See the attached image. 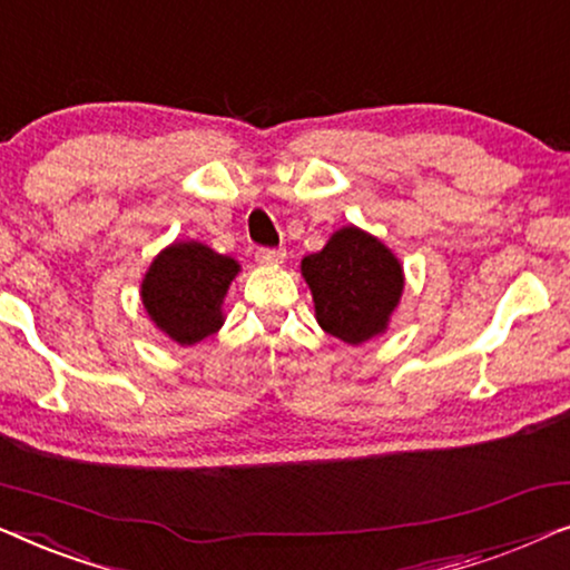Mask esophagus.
<instances>
[{"mask_svg": "<svg viewBox=\"0 0 570 570\" xmlns=\"http://www.w3.org/2000/svg\"><path fill=\"white\" fill-rule=\"evenodd\" d=\"M254 256H256V262L264 264V267H272V264H279L285 259V252H283V248L262 246V248H256Z\"/></svg>", "mask_w": 570, "mask_h": 570, "instance_id": "1", "label": "esophagus"}]
</instances>
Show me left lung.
Here are the masks:
<instances>
[{
  "label": "left lung",
  "instance_id": "left-lung-1",
  "mask_svg": "<svg viewBox=\"0 0 570 570\" xmlns=\"http://www.w3.org/2000/svg\"><path fill=\"white\" fill-rule=\"evenodd\" d=\"M301 269L314 293L318 324L332 337L361 345L386 330L404 279L400 262L381 240L342 228L322 252L306 256Z\"/></svg>",
  "mask_w": 570,
  "mask_h": 570
}]
</instances>
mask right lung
Returning <instances> with one entry per match:
<instances>
[{"mask_svg":"<svg viewBox=\"0 0 570 570\" xmlns=\"http://www.w3.org/2000/svg\"><path fill=\"white\" fill-rule=\"evenodd\" d=\"M238 264L202 244H174L153 262L142 283L147 314L181 345L220 330V303Z\"/></svg>","mask_w":570,"mask_h":570,"instance_id":"add662e5","label":"right lung"}]
</instances>
